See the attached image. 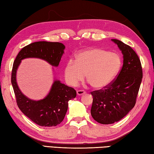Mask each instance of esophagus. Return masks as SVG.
<instances>
[{"label": "esophagus", "instance_id": "obj_1", "mask_svg": "<svg viewBox=\"0 0 154 154\" xmlns=\"http://www.w3.org/2000/svg\"><path fill=\"white\" fill-rule=\"evenodd\" d=\"M85 94V91H83V90H78L77 91V94L78 96H82V95Z\"/></svg>", "mask_w": 154, "mask_h": 154}]
</instances>
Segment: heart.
<instances>
[{
    "label": "heart",
    "mask_w": 154,
    "mask_h": 154,
    "mask_svg": "<svg viewBox=\"0 0 154 154\" xmlns=\"http://www.w3.org/2000/svg\"><path fill=\"white\" fill-rule=\"evenodd\" d=\"M121 65L119 56L100 48H90L79 52L75 60H69L64 69L66 82L75 87L86 79L96 89L108 86L116 76Z\"/></svg>",
    "instance_id": "b5f03b06"
}]
</instances>
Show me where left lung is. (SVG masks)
Listing matches in <instances>:
<instances>
[{"mask_svg": "<svg viewBox=\"0 0 154 154\" xmlns=\"http://www.w3.org/2000/svg\"><path fill=\"white\" fill-rule=\"evenodd\" d=\"M123 54V65L117 77L104 89L91 92V114L100 124L108 125L124 118L135 105L143 78L140 59L131 46L112 39Z\"/></svg>", "mask_w": 154, "mask_h": 154, "instance_id": "obj_1", "label": "left lung"}]
</instances>
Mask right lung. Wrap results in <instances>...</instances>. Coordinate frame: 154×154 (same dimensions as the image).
<instances>
[{
	"instance_id": "obj_1",
	"label": "right lung",
	"mask_w": 154,
	"mask_h": 154,
	"mask_svg": "<svg viewBox=\"0 0 154 154\" xmlns=\"http://www.w3.org/2000/svg\"><path fill=\"white\" fill-rule=\"evenodd\" d=\"M65 46L60 42H36L23 47L13 63L11 83L19 108L35 124L46 127H55L63 121L69 100L77 96L75 89L55 80L49 94L44 99L35 101L22 94L16 81L17 70L21 61L26 58L43 59L52 66H58Z\"/></svg>"
}]
</instances>
